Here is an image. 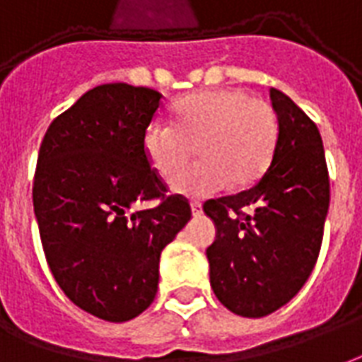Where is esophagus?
<instances>
[{"instance_id": "34e87169", "label": "esophagus", "mask_w": 362, "mask_h": 362, "mask_svg": "<svg viewBox=\"0 0 362 362\" xmlns=\"http://www.w3.org/2000/svg\"><path fill=\"white\" fill-rule=\"evenodd\" d=\"M192 216H194V218L202 216V205H199V203H192Z\"/></svg>"}]
</instances>
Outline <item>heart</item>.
<instances>
[{
  "mask_svg": "<svg viewBox=\"0 0 362 362\" xmlns=\"http://www.w3.org/2000/svg\"><path fill=\"white\" fill-rule=\"evenodd\" d=\"M276 144V111L240 88L188 95L174 109L173 124L153 120L144 132L147 160L167 180L197 151L202 163L173 180L174 192L188 197L253 184L270 165Z\"/></svg>",
  "mask_w": 362,
  "mask_h": 362,
  "instance_id": "1",
  "label": "heart"
}]
</instances>
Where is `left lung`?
<instances>
[{
  "mask_svg": "<svg viewBox=\"0 0 362 362\" xmlns=\"http://www.w3.org/2000/svg\"><path fill=\"white\" fill-rule=\"evenodd\" d=\"M270 101L278 144L269 170L253 188L203 205L216 228L207 247L211 288L226 309L247 318L267 317L303 288L330 207L317 124L276 88Z\"/></svg>",
  "mask_w": 362,
  "mask_h": 362,
  "instance_id": "obj_1",
  "label": "left lung"
}]
</instances>
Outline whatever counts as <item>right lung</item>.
<instances>
[{
    "label": "right lung",
    "mask_w": 362,
    "mask_h": 362,
    "mask_svg": "<svg viewBox=\"0 0 362 362\" xmlns=\"http://www.w3.org/2000/svg\"><path fill=\"white\" fill-rule=\"evenodd\" d=\"M160 99L141 86H98L53 120L40 146L32 202L47 264L72 303L109 322L153 303L160 251L192 218L182 195L165 197L144 151ZM155 197L160 206L129 213Z\"/></svg>",
    "instance_id": "add662e5"
}]
</instances>
